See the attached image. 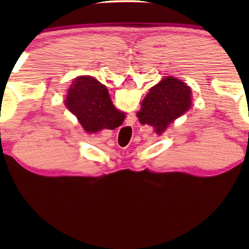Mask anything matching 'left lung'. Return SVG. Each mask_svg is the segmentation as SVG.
<instances>
[{
  "mask_svg": "<svg viewBox=\"0 0 249 249\" xmlns=\"http://www.w3.org/2000/svg\"><path fill=\"white\" fill-rule=\"evenodd\" d=\"M191 88L184 82L172 76L165 77L142 99L137 113L139 122L153 126L157 134L164 133L171 123L191 107Z\"/></svg>",
  "mask_w": 249,
  "mask_h": 249,
  "instance_id": "left-lung-1",
  "label": "left lung"
}]
</instances>
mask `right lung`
Wrapping results in <instances>:
<instances>
[{
  "instance_id": "1",
  "label": "right lung",
  "mask_w": 249,
  "mask_h": 249,
  "mask_svg": "<svg viewBox=\"0 0 249 249\" xmlns=\"http://www.w3.org/2000/svg\"><path fill=\"white\" fill-rule=\"evenodd\" d=\"M65 105L91 133L117 126L125 118L113 107L107 87L91 76L77 77L68 90Z\"/></svg>"
}]
</instances>
